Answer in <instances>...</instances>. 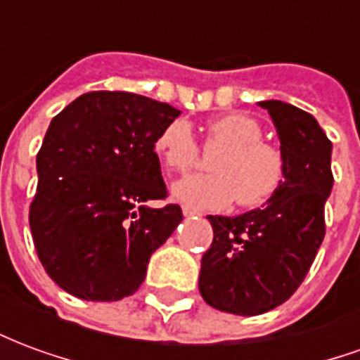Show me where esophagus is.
Masks as SVG:
<instances>
[{
	"label": "esophagus",
	"mask_w": 360,
	"mask_h": 360,
	"mask_svg": "<svg viewBox=\"0 0 360 360\" xmlns=\"http://www.w3.org/2000/svg\"><path fill=\"white\" fill-rule=\"evenodd\" d=\"M183 216L185 218H196V216H200V212L193 210V208H183Z\"/></svg>",
	"instance_id": "obj_1"
}]
</instances>
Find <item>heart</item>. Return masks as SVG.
I'll return each instance as SVG.
<instances>
[{"label":"heart","instance_id":"obj_1","mask_svg":"<svg viewBox=\"0 0 360 360\" xmlns=\"http://www.w3.org/2000/svg\"><path fill=\"white\" fill-rule=\"evenodd\" d=\"M257 119L227 113L204 125V148L219 150L208 175H188L173 183L175 202L193 210H221L237 198L243 208L264 206L278 195L285 179V160L278 148L262 142ZM160 164L169 172H185L198 158L191 125L175 119L154 142Z\"/></svg>","mask_w":360,"mask_h":360}]
</instances>
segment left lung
Listing matches in <instances>:
<instances>
[{
  "instance_id": "left-lung-1",
  "label": "left lung",
  "mask_w": 360,
  "mask_h": 360,
  "mask_svg": "<svg viewBox=\"0 0 360 360\" xmlns=\"http://www.w3.org/2000/svg\"><path fill=\"white\" fill-rule=\"evenodd\" d=\"M270 113L285 160V179L264 208L208 216L214 241L204 252L198 289L210 307L257 316L301 285L324 241V204L332 193V142L307 111L279 100Z\"/></svg>"
}]
</instances>
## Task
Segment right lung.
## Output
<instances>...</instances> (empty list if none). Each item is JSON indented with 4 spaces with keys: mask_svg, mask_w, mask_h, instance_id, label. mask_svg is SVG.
<instances>
[{
    "mask_svg": "<svg viewBox=\"0 0 360 360\" xmlns=\"http://www.w3.org/2000/svg\"><path fill=\"white\" fill-rule=\"evenodd\" d=\"M179 115L146 96L98 90L51 119L28 221L44 270L67 293L133 295L152 252L181 224L177 204L146 206L167 196L154 142Z\"/></svg>",
    "mask_w": 360,
    "mask_h": 360,
    "instance_id": "1",
    "label": "right lung"
}]
</instances>
